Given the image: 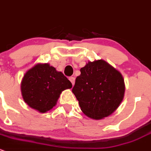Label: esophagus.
I'll list each match as a JSON object with an SVG mask.
<instances>
[{
    "instance_id": "obj_1",
    "label": "esophagus",
    "mask_w": 151,
    "mask_h": 151,
    "mask_svg": "<svg viewBox=\"0 0 151 151\" xmlns=\"http://www.w3.org/2000/svg\"><path fill=\"white\" fill-rule=\"evenodd\" d=\"M69 80L70 81V82L72 83L73 86L74 83H75V78H74V77H70Z\"/></svg>"
}]
</instances>
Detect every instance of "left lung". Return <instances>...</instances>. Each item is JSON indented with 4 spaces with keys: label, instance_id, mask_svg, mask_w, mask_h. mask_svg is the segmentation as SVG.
Instances as JSON below:
<instances>
[{
    "label": "left lung",
    "instance_id": "obj_1",
    "mask_svg": "<svg viewBox=\"0 0 151 151\" xmlns=\"http://www.w3.org/2000/svg\"><path fill=\"white\" fill-rule=\"evenodd\" d=\"M72 91L81 109L93 119L110 116L124 98L125 86L122 74L104 60L88 62L81 68Z\"/></svg>",
    "mask_w": 151,
    "mask_h": 151
}]
</instances>
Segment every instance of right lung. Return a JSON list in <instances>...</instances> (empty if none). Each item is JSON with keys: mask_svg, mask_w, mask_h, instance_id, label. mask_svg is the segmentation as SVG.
<instances>
[{"mask_svg": "<svg viewBox=\"0 0 151 151\" xmlns=\"http://www.w3.org/2000/svg\"><path fill=\"white\" fill-rule=\"evenodd\" d=\"M71 88L66 76L49 64H38L29 70L21 85L24 102L41 113L52 109L62 91Z\"/></svg>", "mask_w": 151, "mask_h": 151, "instance_id": "obj_1", "label": "right lung"}]
</instances>
